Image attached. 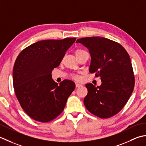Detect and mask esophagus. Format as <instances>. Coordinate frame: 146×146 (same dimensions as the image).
Returning a JSON list of instances; mask_svg holds the SVG:
<instances>
[{
    "label": "esophagus",
    "instance_id": "34e87169",
    "mask_svg": "<svg viewBox=\"0 0 146 146\" xmlns=\"http://www.w3.org/2000/svg\"><path fill=\"white\" fill-rule=\"evenodd\" d=\"M82 85L81 84H79V83H77V82H76V88H79V87H81Z\"/></svg>",
    "mask_w": 146,
    "mask_h": 146
}]
</instances>
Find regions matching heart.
<instances>
[{
	"mask_svg": "<svg viewBox=\"0 0 146 146\" xmlns=\"http://www.w3.org/2000/svg\"><path fill=\"white\" fill-rule=\"evenodd\" d=\"M84 52H86L84 51V50H77L75 52V53H76V55L77 56H78L79 55H80L81 54H82V53H84ZM74 78L75 79L78 80V79H80V77L78 76H74Z\"/></svg>",
	"mask_w": 146,
	"mask_h": 146,
	"instance_id": "heart-1",
	"label": "heart"
}]
</instances>
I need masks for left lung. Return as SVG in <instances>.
<instances>
[{"label": "left lung", "instance_id": "8db88e82", "mask_svg": "<svg viewBox=\"0 0 146 146\" xmlns=\"http://www.w3.org/2000/svg\"><path fill=\"white\" fill-rule=\"evenodd\" d=\"M76 43L86 47L91 55L89 71L100 77L102 84H86L88 94L84 104L91 113L102 118L120 111L134 88V76L129 55L119 43L105 38H79Z\"/></svg>", "mask_w": 146, "mask_h": 146}]
</instances>
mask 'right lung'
Here are the masks:
<instances>
[{
  "label": "right lung",
  "instance_id": "obj_1",
  "mask_svg": "<svg viewBox=\"0 0 146 146\" xmlns=\"http://www.w3.org/2000/svg\"><path fill=\"white\" fill-rule=\"evenodd\" d=\"M76 40H41L17 56L13 72L15 94L24 111L35 120L48 122L55 119L63 111L75 89V83L70 80L58 85L52 72Z\"/></svg>",
  "mask_w": 146,
  "mask_h": 146
}]
</instances>
